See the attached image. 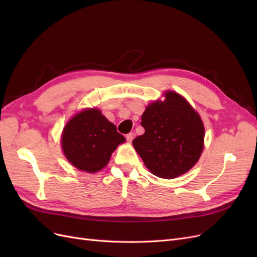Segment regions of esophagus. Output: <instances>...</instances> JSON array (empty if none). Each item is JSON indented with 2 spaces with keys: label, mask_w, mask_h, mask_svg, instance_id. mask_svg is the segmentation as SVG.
Wrapping results in <instances>:
<instances>
[{
  "label": "esophagus",
  "mask_w": 257,
  "mask_h": 257,
  "mask_svg": "<svg viewBox=\"0 0 257 257\" xmlns=\"http://www.w3.org/2000/svg\"><path fill=\"white\" fill-rule=\"evenodd\" d=\"M125 138H126L127 143H132V141H133V138H134V134L133 133H128V134H126Z\"/></svg>",
  "instance_id": "1"
}]
</instances>
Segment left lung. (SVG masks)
<instances>
[{
  "instance_id": "obj_1",
  "label": "left lung",
  "mask_w": 257,
  "mask_h": 257,
  "mask_svg": "<svg viewBox=\"0 0 257 257\" xmlns=\"http://www.w3.org/2000/svg\"><path fill=\"white\" fill-rule=\"evenodd\" d=\"M165 97L146 108L141 123L145 133L133 146L153 175L173 179L196 164L204 149L205 128L184 97L172 91Z\"/></svg>"
}]
</instances>
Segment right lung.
I'll list each match as a JSON object with an SVG mask.
<instances>
[{"mask_svg":"<svg viewBox=\"0 0 257 257\" xmlns=\"http://www.w3.org/2000/svg\"><path fill=\"white\" fill-rule=\"evenodd\" d=\"M125 138L116 132L98 109H87L68 121L62 134L66 159L82 172L95 173L105 167L111 153Z\"/></svg>","mask_w":257,"mask_h":257,"instance_id":"right-lung-1","label":"right lung"}]
</instances>
